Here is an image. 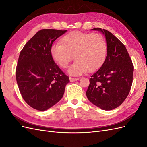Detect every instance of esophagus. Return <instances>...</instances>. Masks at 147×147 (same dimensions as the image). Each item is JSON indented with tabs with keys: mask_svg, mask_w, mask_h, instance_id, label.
Instances as JSON below:
<instances>
[{
	"mask_svg": "<svg viewBox=\"0 0 147 147\" xmlns=\"http://www.w3.org/2000/svg\"><path fill=\"white\" fill-rule=\"evenodd\" d=\"M69 79H70V81L71 82H75V81H77L79 78H72V77H70V78H69Z\"/></svg>",
	"mask_w": 147,
	"mask_h": 147,
	"instance_id": "1",
	"label": "esophagus"
}]
</instances>
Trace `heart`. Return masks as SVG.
<instances>
[{"instance_id": "b5f03b06", "label": "heart", "mask_w": 147, "mask_h": 147, "mask_svg": "<svg viewBox=\"0 0 147 147\" xmlns=\"http://www.w3.org/2000/svg\"><path fill=\"white\" fill-rule=\"evenodd\" d=\"M107 45L104 38L97 34L72 31L61 38V43L53 44L50 54L53 59L63 69L67 67L73 56L75 61L68 73L78 76L88 70L94 72L104 63Z\"/></svg>"}]
</instances>
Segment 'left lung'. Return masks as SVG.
I'll return each mask as SVG.
<instances>
[{
	"instance_id": "obj_1",
	"label": "left lung",
	"mask_w": 147,
	"mask_h": 147,
	"mask_svg": "<svg viewBox=\"0 0 147 147\" xmlns=\"http://www.w3.org/2000/svg\"><path fill=\"white\" fill-rule=\"evenodd\" d=\"M91 30L104 35L107 50L103 64L91 76L86 94L92 104L111 110L121 105L129 93L134 67L126 48L115 35L101 28Z\"/></svg>"
}]
</instances>
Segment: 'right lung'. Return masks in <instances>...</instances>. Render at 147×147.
Segmentation results:
<instances>
[{
    "mask_svg": "<svg viewBox=\"0 0 147 147\" xmlns=\"http://www.w3.org/2000/svg\"><path fill=\"white\" fill-rule=\"evenodd\" d=\"M66 31L39 30L20 53L16 70V82L23 99L34 109L45 111L57 104L70 82L50 54L53 42Z\"/></svg>",
    "mask_w": 147,
    "mask_h": 147,
    "instance_id": "obj_1",
    "label": "right lung"
}]
</instances>
